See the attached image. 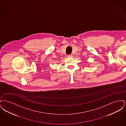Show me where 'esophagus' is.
<instances>
[{
  "instance_id": "obj_1",
  "label": "esophagus",
  "mask_w": 126,
  "mask_h": 126,
  "mask_svg": "<svg viewBox=\"0 0 126 126\" xmlns=\"http://www.w3.org/2000/svg\"><path fill=\"white\" fill-rule=\"evenodd\" d=\"M67 57L68 58H71V57H72V55H68L67 56Z\"/></svg>"
}]
</instances>
